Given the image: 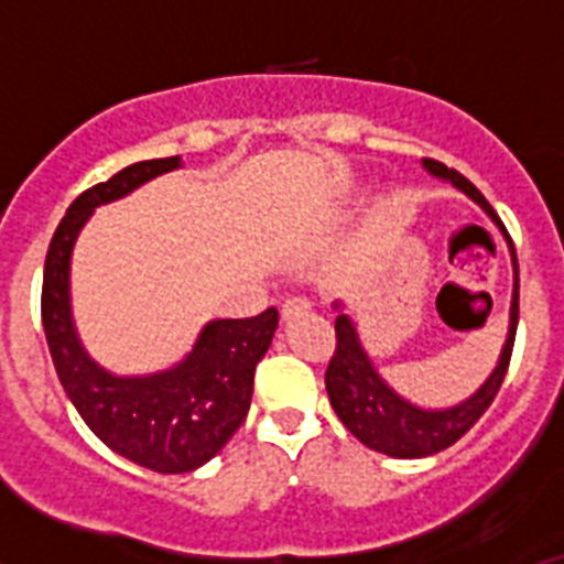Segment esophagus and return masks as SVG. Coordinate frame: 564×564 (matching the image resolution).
Here are the masks:
<instances>
[{"label":"esophagus","instance_id":"1","mask_svg":"<svg viewBox=\"0 0 564 564\" xmlns=\"http://www.w3.org/2000/svg\"><path fill=\"white\" fill-rule=\"evenodd\" d=\"M311 311V299L307 296H291L282 302V318H293L302 316V313Z\"/></svg>","mask_w":564,"mask_h":564}]
</instances>
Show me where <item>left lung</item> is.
Returning <instances> with one entry per match:
<instances>
[{
	"mask_svg": "<svg viewBox=\"0 0 564 564\" xmlns=\"http://www.w3.org/2000/svg\"><path fill=\"white\" fill-rule=\"evenodd\" d=\"M423 169L435 177L449 181L452 186L468 194L482 212L495 220L502 237L508 239L511 248V262H514V293H511V316H508V338L502 344L500 361H497L495 372L486 378L480 390L463 403L446 406V410H421L406 398L398 395L390 383L378 376L372 367L370 356L364 352L361 341H358V330L352 325V318L347 313L336 316V350H333L330 364L325 372V387L330 395L333 410H336L338 421L370 449L381 452L390 457H430L437 452L449 449L452 443L460 441L477 421L482 412L491 406L495 395L500 392L502 378H506L508 361H511V350H514L517 336V318H520V268H517V251L514 242L508 237L506 226L497 217V212L488 206V200L480 194L475 183H468L460 172L443 166L441 161H423ZM338 311L341 302L333 305Z\"/></svg>",
	"mask_w": 564,
	"mask_h": 564,
	"instance_id": "obj_1",
	"label": "left lung"
}]
</instances>
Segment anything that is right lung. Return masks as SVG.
<instances>
[{
    "label": "right lung",
    "instance_id": "add662e5",
    "mask_svg": "<svg viewBox=\"0 0 564 564\" xmlns=\"http://www.w3.org/2000/svg\"><path fill=\"white\" fill-rule=\"evenodd\" d=\"M177 166V154L132 163L78 194L50 239L42 285L50 356L78 415L115 455L161 475L194 471L231 441L251 406L253 370L279 325L273 307L251 318H214L181 364L152 376H112L87 356L69 313V257L78 231L98 206Z\"/></svg>",
    "mask_w": 564,
    "mask_h": 564
}]
</instances>
